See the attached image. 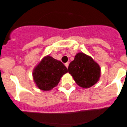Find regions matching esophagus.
Instances as JSON below:
<instances>
[{"mask_svg":"<svg viewBox=\"0 0 127 127\" xmlns=\"http://www.w3.org/2000/svg\"><path fill=\"white\" fill-rule=\"evenodd\" d=\"M65 66H66V67L68 68V66H69V63H65Z\"/></svg>","mask_w":127,"mask_h":127,"instance_id":"obj_1","label":"esophagus"}]
</instances>
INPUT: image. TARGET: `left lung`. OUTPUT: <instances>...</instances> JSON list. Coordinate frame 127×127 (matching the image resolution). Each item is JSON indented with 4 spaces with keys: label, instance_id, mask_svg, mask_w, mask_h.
<instances>
[{
    "label": "left lung",
    "instance_id": "1",
    "mask_svg": "<svg viewBox=\"0 0 127 127\" xmlns=\"http://www.w3.org/2000/svg\"><path fill=\"white\" fill-rule=\"evenodd\" d=\"M68 71L76 83L83 88L91 87L100 77L99 65L91 57L81 52L77 53L70 63Z\"/></svg>",
    "mask_w": 127,
    "mask_h": 127
}]
</instances>
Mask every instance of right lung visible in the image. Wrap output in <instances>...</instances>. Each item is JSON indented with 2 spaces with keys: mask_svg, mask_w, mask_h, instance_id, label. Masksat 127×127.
Listing matches in <instances>:
<instances>
[{
  "mask_svg": "<svg viewBox=\"0 0 127 127\" xmlns=\"http://www.w3.org/2000/svg\"><path fill=\"white\" fill-rule=\"evenodd\" d=\"M67 69L60 61L47 55L36 66L33 72L34 83L39 89L49 91L57 86Z\"/></svg>",
  "mask_w": 127,
  "mask_h": 127,
  "instance_id": "obj_1",
  "label": "right lung"
}]
</instances>
